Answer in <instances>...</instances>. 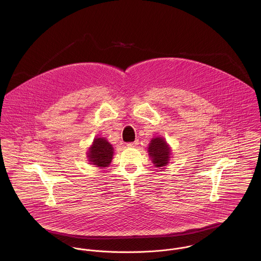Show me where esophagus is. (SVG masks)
<instances>
[{
    "instance_id": "obj_1",
    "label": "esophagus",
    "mask_w": 261,
    "mask_h": 261,
    "mask_svg": "<svg viewBox=\"0 0 261 261\" xmlns=\"http://www.w3.org/2000/svg\"><path fill=\"white\" fill-rule=\"evenodd\" d=\"M138 145H139V142L136 141V142H134V143H128L126 146H127L128 148H135V147H137Z\"/></svg>"
}]
</instances>
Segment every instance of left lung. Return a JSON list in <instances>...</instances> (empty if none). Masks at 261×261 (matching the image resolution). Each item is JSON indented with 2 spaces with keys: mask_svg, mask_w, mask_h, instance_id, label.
<instances>
[{
  "mask_svg": "<svg viewBox=\"0 0 261 261\" xmlns=\"http://www.w3.org/2000/svg\"><path fill=\"white\" fill-rule=\"evenodd\" d=\"M148 150L155 167L167 166L171 155V149L163 138H153L149 143Z\"/></svg>",
  "mask_w": 261,
  "mask_h": 261,
  "instance_id": "1",
  "label": "left lung"
}]
</instances>
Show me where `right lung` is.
I'll return each instance as SVG.
<instances>
[{"mask_svg":"<svg viewBox=\"0 0 261 261\" xmlns=\"http://www.w3.org/2000/svg\"><path fill=\"white\" fill-rule=\"evenodd\" d=\"M113 148L105 138L94 139L91 147L88 149L87 156L89 162L96 167H109L112 163Z\"/></svg>","mask_w":261,"mask_h":261,"instance_id":"right-lung-1","label":"right lung"}]
</instances>
